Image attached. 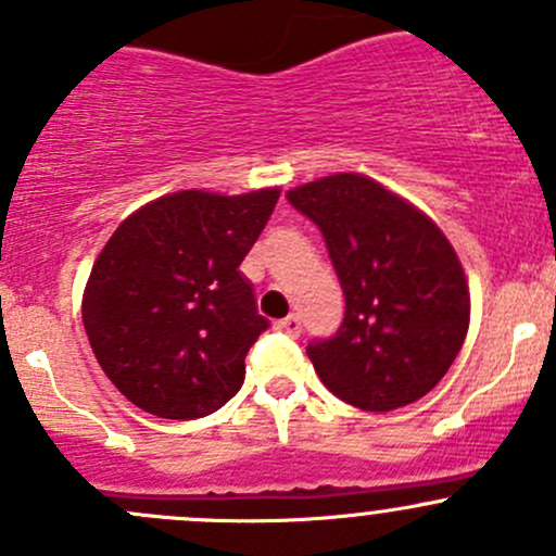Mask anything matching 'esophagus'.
I'll use <instances>...</instances> for the list:
<instances>
[{
  "label": "esophagus",
  "instance_id": "1",
  "mask_svg": "<svg viewBox=\"0 0 556 556\" xmlns=\"http://www.w3.org/2000/svg\"><path fill=\"white\" fill-rule=\"evenodd\" d=\"M277 330L279 333L290 336V339H295V336H301V319L295 317V314H290V317L285 319H277Z\"/></svg>",
  "mask_w": 556,
  "mask_h": 556
}]
</instances>
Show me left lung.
Here are the masks:
<instances>
[{"mask_svg":"<svg viewBox=\"0 0 556 556\" xmlns=\"http://www.w3.org/2000/svg\"><path fill=\"white\" fill-rule=\"evenodd\" d=\"M323 231L346 299L344 323L306 355L323 384L363 412L428 395L463 350L470 293L459 257L425 212L363 174L288 190Z\"/></svg>","mask_w":556,"mask_h":556,"instance_id":"obj_1","label":"left lung"}]
</instances>
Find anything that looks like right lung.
<instances>
[{"mask_svg":"<svg viewBox=\"0 0 556 556\" xmlns=\"http://www.w3.org/2000/svg\"><path fill=\"white\" fill-rule=\"evenodd\" d=\"M279 190H179L117 226L83 293V325L102 371L142 412L199 419L244 382L268 319L239 271Z\"/></svg>","mask_w":556,"mask_h":556,"instance_id":"1","label":"right lung"}]
</instances>
